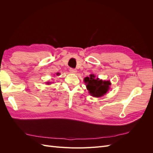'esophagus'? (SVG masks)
<instances>
[{"instance_id": "1", "label": "esophagus", "mask_w": 153, "mask_h": 153, "mask_svg": "<svg viewBox=\"0 0 153 153\" xmlns=\"http://www.w3.org/2000/svg\"><path fill=\"white\" fill-rule=\"evenodd\" d=\"M69 71H70L71 73H76V70L74 68H70L69 69Z\"/></svg>"}]
</instances>
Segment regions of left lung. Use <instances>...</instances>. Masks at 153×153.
<instances>
[{
	"label": "left lung",
	"instance_id": "1",
	"mask_svg": "<svg viewBox=\"0 0 153 153\" xmlns=\"http://www.w3.org/2000/svg\"><path fill=\"white\" fill-rule=\"evenodd\" d=\"M84 82L87 84L86 86L89 93L94 97L103 96L108 91L110 85L109 81H103L99 78H95L94 75H91L90 77H85Z\"/></svg>",
	"mask_w": 153,
	"mask_h": 153
}]
</instances>
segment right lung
Here are the masks:
<instances>
[{
  "mask_svg": "<svg viewBox=\"0 0 153 153\" xmlns=\"http://www.w3.org/2000/svg\"><path fill=\"white\" fill-rule=\"evenodd\" d=\"M57 74H58V73H57Z\"/></svg>",
  "mask_w": 153,
  "mask_h": 153,
  "instance_id": "right-lung-1",
  "label": "right lung"
}]
</instances>
